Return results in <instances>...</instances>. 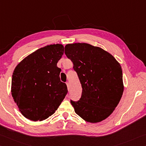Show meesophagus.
<instances>
[{
  "instance_id": "34e87169",
  "label": "esophagus",
  "mask_w": 146,
  "mask_h": 146,
  "mask_svg": "<svg viewBox=\"0 0 146 146\" xmlns=\"http://www.w3.org/2000/svg\"><path fill=\"white\" fill-rule=\"evenodd\" d=\"M66 86H67V88H68V90H69V83L67 82L66 83Z\"/></svg>"
}]
</instances>
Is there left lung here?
Returning a JSON list of instances; mask_svg holds the SVG:
<instances>
[{
  "label": "left lung",
  "mask_w": 146,
  "mask_h": 146,
  "mask_svg": "<svg viewBox=\"0 0 146 146\" xmlns=\"http://www.w3.org/2000/svg\"><path fill=\"white\" fill-rule=\"evenodd\" d=\"M65 54L73 62L82 86L80 101H71L84 121L97 123L113 113L124 92L122 70L111 54L86 43L65 45Z\"/></svg>",
  "instance_id": "obj_1"
}]
</instances>
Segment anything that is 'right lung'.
Returning <instances> with one entry per match:
<instances>
[{"instance_id":"add662e5","label":"right lung","mask_w":146,"mask_h":146,"mask_svg":"<svg viewBox=\"0 0 146 146\" xmlns=\"http://www.w3.org/2000/svg\"><path fill=\"white\" fill-rule=\"evenodd\" d=\"M64 52L61 44L45 46L18 64L11 81V95L25 118L42 121L52 115L67 94L60 81L58 61Z\"/></svg>"}]
</instances>
